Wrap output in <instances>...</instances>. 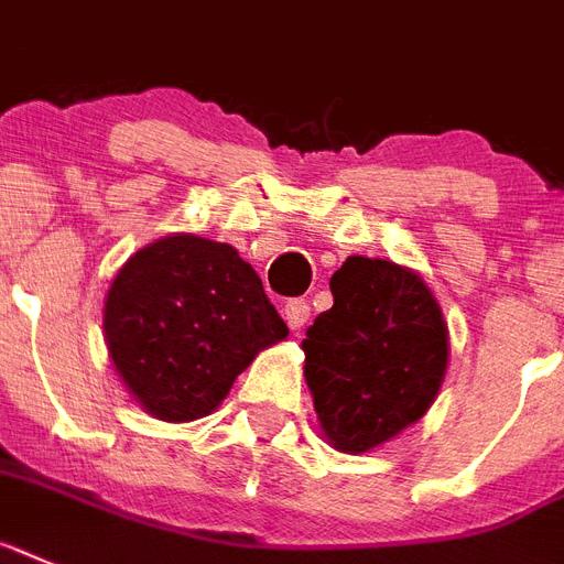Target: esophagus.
I'll list each match as a JSON object with an SVG mask.
<instances>
[{
  "instance_id": "1",
  "label": "esophagus",
  "mask_w": 564,
  "mask_h": 564,
  "mask_svg": "<svg viewBox=\"0 0 564 564\" xmlns=\"http://www.w3.org/2000/svg\"><path fill=\"white\" fill-rule=\"evenodd\" d=\"M282 314H285V323L291 325V332H302L305 323H308L311 305L305 300H291L285 308H282Z\"/></svg>"
}]
</instances>
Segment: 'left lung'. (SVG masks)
<instances>
[{
  "label": "left lung",
  "mask_w": 564,
  "mask_h": 564,
  "mask_svg": "<svg viewBox=\"0 0 564 564\" xmlns=\"http://www.w3.org/2000/svg\"><path fill=\"white\" fill-rule=\"evenodd\" d=\"M332 293L302 339L305 380L334 449L369 453L435 403L449 334L426 282L386 259L348 256Z\"/></svg>",
  "instance_id": "8db88e82"
}]
</instances>
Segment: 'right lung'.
<instances>
[{
    "label": "right lung",
    "mask_w": 564,
    "mask_h": 564,
    "mask_svg": "<svg viewBox=\"0 0 564 564\" xmlns=\"http://www.w3.org/2000/svg\"><path fill=\"white\" fill-rule=\"evenodd\" d=\"M104 332L134 400L152 417L184 423L209 415L288 325L239 250L172 232L111 279Z\"/></svg>",
    "instance_id": "obj_1"
}]
</instances>
